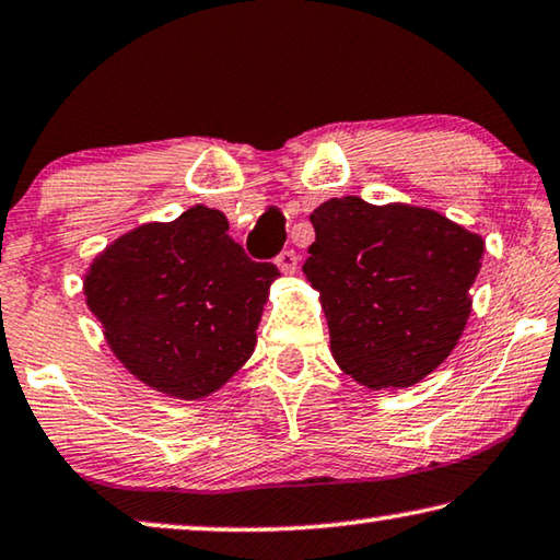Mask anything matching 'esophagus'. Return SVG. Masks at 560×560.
I'll list each match as a JSON object with an SVG mask.
<instances>
[{
	"mask_svg": "<svg viewBox=\"0 0 560 560\" xmlns=\"http://www.w3.org/2000/svg\"><path fill=\"white\" fill-rule=\"evenodd\" d=\"M277 266H279V271H283V273H296V269H299L296 252H281L277 256Z\"/></svg>",
	"mask_w": 560,
	"mask_h": 560,
	"instance_id": "1",
	"label": "esophagus"
}]
</instances>
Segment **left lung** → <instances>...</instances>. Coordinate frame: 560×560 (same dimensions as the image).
I'll list each match as a JSON object with an SVG mask.
<instances>
[{
  "mask_svg": "<svg viewBox=\"0 0 560 560\" xmlns=\"http://www.w3.org/2000/svg\"><path fill=\"white\" fill-rule=\"evenodd\" d=\"M312 224L304 273L334 361L371 392L419 384L464 334L483 238L433 209L359 197L324 201Z\"/></svg>",
  "mask_w": 560,
  "mask_h": 560,
  "instance_id": "left-lung-1",
  "label": "left lung"
}]
</instances>
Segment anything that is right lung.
I'll list each match as a JSON object with an SVG mask.
<instances>
[{
    "mask_svg": "<svg viewBox=\"0 0 560 560\" xmlns=\"http://www.w3.org/2000/svg\"><path fill=\"white\" fill-rule=\"evenodd\" d=\"M279 277L273 264L248 259L219 209L197 203L174 221H149L114 238L89 264L84 296L131 376L199 401L254 353Z\"/></svg>",
    "mask_w": 560,
    "mask_h": 560,
    "instance_id": "1",
    "label": "right lung"
}]
</instances>
